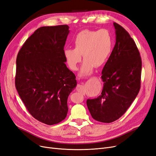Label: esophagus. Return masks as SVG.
I'll return each mask as SVG.
<instances>
[{
  "mask_svg": "<svg viewBox=\"0 0 156 156\" xmlns=\"http://www.w3.org/2000/svg\"><path fill=\"white\" fill-rule=\"evenodd\" d=\"M77 90L78 92H82V93H84V88L83 87V85H81V84H78V85L77 86Z\"/></svg>",
  "mask_w": 156,
  "mask_h": 156,
  "instance_id": "esophagus-1",
  "label": "esophagus"
}]
</instances>
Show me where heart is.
I'll list each match as a JSON object with an SVG mask.
<instances>
[{"mask_svg": "<svg viewBox=\"0 0 156 156\" xmlns=\"http://www.w3.org/2000/svg\"><path fill=\"white\" fill-rule=\"evenodd\" d=\"M73 44L74 49H64V58L69 68L75 71L83 55L84 60L79 75L86 77L92 73L95 66L101 67L107 62L113 48V40L106 29L84 30L75 36Z\"/></svg>", "mask_w": 156, "mask_h": 156, "instance_id": "1", "label": "heart"}]
</instances>
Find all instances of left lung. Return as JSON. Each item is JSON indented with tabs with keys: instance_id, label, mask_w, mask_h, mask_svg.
<instances>
[{
	"instance_id": "8db88e82",
	"label": "left lung",
	"mask_w": 156,
	"mask_h": 156,
	"mask_svg": "<svg viewBox=\"0 0 156 156\" xmlns=\"http://www.w3.org/2000/svg\"><path fill=\"white\" fill-rule=\"evenodd\" d=\"M113 25L116 43L101 72V94L87 100L92 117L104 123H111L123 115L140 88L142 62L139 51L123 27L116 23Z\"/></svg>"
}]
</instances>
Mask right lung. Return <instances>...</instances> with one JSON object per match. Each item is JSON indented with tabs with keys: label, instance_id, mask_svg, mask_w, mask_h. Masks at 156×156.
Returning <instances> with one entry per match:
<instances>
[{
	"label": "right lung",
	"instance_id": "add662e5",
	"mask_svg": "<svg viewBox=\"0 0 156 156\" xmlns=\"http://www.w3.org/2000/svg\"><path fill=\"white\" fill-rule=\"evenodd\" d=\"M69 33L66 25L40 27L17 56L15 83L19 95L30 114L48 125L65 119L68 96L77 86L64 56Z\"/></svg>",
	"mask_w": 156,
	"mask_h": 156
}]
</instances>
